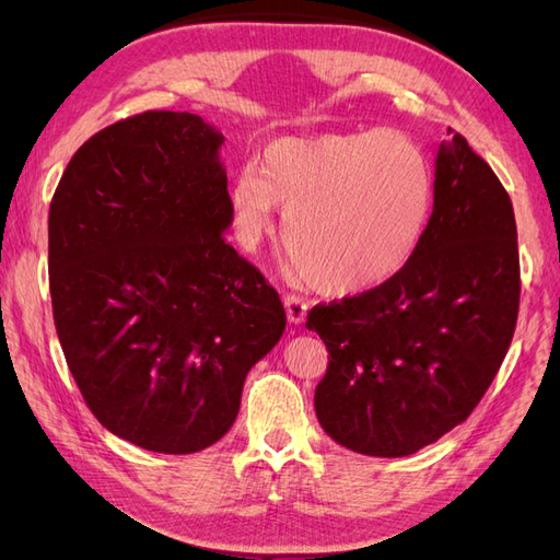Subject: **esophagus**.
Instances as JSON below:
<instances>
[{"mask_svg":"<svg viewBox=\"0 0 560 560\" xmlns=\"http://www.w3.org/2000/svg\"><path fill=\"white\" fill-rule=\"evenodd\" d=\"M282 303H284V311H287V319H290V325H303V322H306L308 306L299 296L287 294L282 299Z\"/></svg>","mask_w":560,"mask_h":560,"instance_id":"34e87169","label":"esophagus"}]
</instances>
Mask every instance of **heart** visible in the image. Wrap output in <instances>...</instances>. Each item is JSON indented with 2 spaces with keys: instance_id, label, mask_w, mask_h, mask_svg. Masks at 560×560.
<instances>
[{
  "instance_id": "heart-1",
  "label": "heart",
  "mask_w": 560,
  "mask_h": 560,
  "mask_svg": "<svg viewBox=\"0 0 560 560\" xmlns=\"http://www.w3.org/2000/svg\"><path fill=\"white\" fill-rule=\"evenodd\" d=\"M284 217L296 270L319 292L354 296L393 280L411 261L432 210V171L399 130L278 138L231 186L243 245L254 247Z\"/></svg>"
}]
</instances>
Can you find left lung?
Here are the masks:
<instances>
[{
  "label": "left lung",
  "instance_id": "1",
  "mask_svg": "<svg viewBox=\"0 0 560 560\" xmlns=\"http://www.w3.org/2000/svg\"><path fill=\"white\" fill-rule=\"evenodd\" d=\"M434 159V206L411 261L376 290L315 306L306 327L329 350L315 413L336 444L404 457L479 404L518 315L510 194L448 128Z\"/></svg>",
  "mask_w": 560,
  "mask_h": 560
}]
</instances>
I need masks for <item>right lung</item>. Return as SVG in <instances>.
<instances>
[{"instance_id":"add662e5","label":"right lung","mask_w":560,"mask_h":560,"mask_svg":"<svg viewBox=\"0 0 560 560\" xmlns=\"http://www.w3.org/2000/svg\"><path fill=\"white\" fill-rule=\"evenodd\" d=\"M222 144L198 114L130 116L77 151L50 200L67 366L112 434L154 453L219 442L287 325L278 292L224 241Z\"/></svg>"}]
</instances>
